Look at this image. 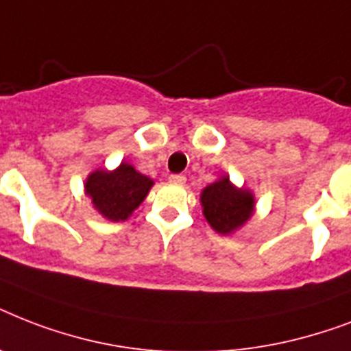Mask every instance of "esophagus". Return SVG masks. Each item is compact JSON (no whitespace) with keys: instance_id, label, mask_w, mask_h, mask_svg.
Wrapping results in <instances>:
<instances>
[{"instance_id":"esophagus-1","label":"esophagus","mask_w":351,"mask_h":351,"mask_svg":"<svg viewBox=\"0 0 351 351\" xmlns=\"http://www.w3.org/2000/svg\"><path fill=\"white\" fill-rule=\"evenodd\" d=\"M169 182H171V184H176V186H184V184H186V176H184V175H171Z\"/></svg>"}]
</instances>
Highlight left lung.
<instances>
[{"label": "left lung", "mask_w": 351, "mask_h": 351, "mask_svg": "<svg viewBox=\"0 0 351 351\" xmlns=\"http://www.w3.org/2000/svg\"><path fill=\"white\" fill-rule=\"evenodd\" d=\"M204 217L217 233L230 234L244 226L255 211V197L250 189L234 187L230 176L209 184L200 195Z\"/></svg>", "instance_id": "8db88e82"}]
</instances>
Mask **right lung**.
I'll use <instances>...</instances> for the list:
<instances>
[{
	"label": "right lung",
	"instance_id": "obj_1",
	"mask_svg": "<svg viewBox=\"0 0 351 351\" xmlns=\"http://www.w3.org/2000/svg\"><path fill=\"white\" fill-rule=\"evenodd\" d=\"M154 182L121 162L114 171L96 169L85 180V195L104 219L121 222L145 200Z\"/></svg>",
	"mask_w": 351,
	"mask_h": 351
}]
</instances>
